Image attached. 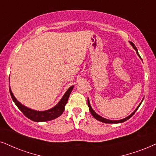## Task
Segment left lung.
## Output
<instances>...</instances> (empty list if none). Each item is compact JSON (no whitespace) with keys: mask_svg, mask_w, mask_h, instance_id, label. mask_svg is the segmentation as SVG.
Instances as JSON below:
<instances>
[{"mask_svg":"<svg viewBox=\"0 0 156 156\" xmlns=\"http://www.w3.org/2000/svg\"><path fill=\"white\" fill-rule=\"evenodd\" d=\"M129 43H130V44L132 45V46H133V47L134 49H135V50H136V52H137V55H138V56L140 57V55H139V53H138V51H137V47H135V45L133 44V42H129ZM142 103V102H141ZM141 103L139 104L138 105V106H137V108H136V109L135 110V111H134L133 113H132L129 116H128V117H127L126 118H124V119H120V120H110V119H105V118H104V117H101V116H99L98 115V114H97L94 111V109H92L91 108V106H90V102H89V99H88V107H89V110H90V114H91V115L93 116V117H94V118H95L96 119H97V120H98V121H100V122H104V123H108V124H117V123H122V122H125V121H127V119H129V118H130L131 117H133V115L135 113V112L137 111V109H138V108H139V106H140V104H141Z\"/></svg>","mask_w":156,"mask_h":156,"instance_id":"obj_1","label":"left lung"}]
</instances>
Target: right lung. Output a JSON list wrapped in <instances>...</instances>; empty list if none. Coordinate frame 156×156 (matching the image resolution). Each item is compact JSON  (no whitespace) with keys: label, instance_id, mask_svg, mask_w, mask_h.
<instances>
[{"label":"right lung","instance_id":"obj_1","mask_svg":"<svg viewBox=\"0 0 156 156\" xmlns=\"http://www.w3.org/2000/svg\"><path fill=\"white\" fill-rule=\"evenodd\" d=\"M10 80V77H9ZM73 86H70L68 88V90L61 98L60 101L58 102V104L52 109H50L46 111H36V110L29 109V108L27 107V106H23L19 102L15 96H13L12 91H11V88L9 87V91L11 94V98H12L13 102H14L17 107L20 109V111L24 114V115L29 119L34 122H46V121H50V120L55 119L63 113L65 110V106L66 105L67 102H68V98L70 96V93H71L72 90L73 89Z\"/></svg>","mask_w":156,"mask_h":156}]
</instances>
